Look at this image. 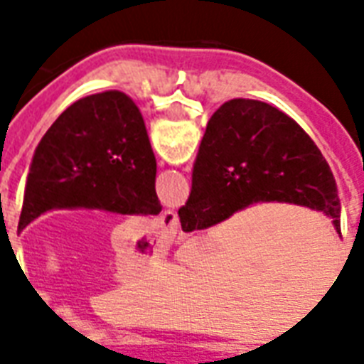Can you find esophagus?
<instances>
[{
	"mask_svg": "<svg viewBox=\"0 0 364 364\" xmlns=\"http://www.w3.org/2000/svg\"><path fill=\"white\" fill-rule=\"evenodd\" d=\"M160 225L164 228L166 232L176 234L177 228H179V219L173 211H164L162 215H160Z\"/></svg>",
	"mask_w": 364,
	"mask_h": 364,
	"instance_id": "esophagus-1",
	"label": "esophagus"
}]
</instances>
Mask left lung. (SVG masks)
Returning a JSON list of instances; mask_svg holds the SVG:
<instances>
[{
	"label": "left lung",
	"instance_id": "1",
	"mask_svg": "<svg viewBox=\"0 0 364 364\" xmlns=\"http://www.w3.org/2000/svg\"><path fill=\"white\" fill-rule=\"evenodd\" d=\"M156 160L137 105L119 90L70 105L37 145L18 232L50 210L159 215Z\"/></svg>",
	"mask_w": 364,
	"mask_h": 364
}]
</instances>
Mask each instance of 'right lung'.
Instances as JSON below:
<instances>
[{"label": "right lung", "mask_w": 364, "mask_h": 364, "mask_svg": "<svg viewBox=\"0 0 364 364\" xmlns=\"http://www.w3.org/2000/svg\"><path fill=\"white\" fill-rule=\"evenodd\" d=\"M257 202L323 211L340 232L338 188L311 137L264 102L230 100L208 122L179 221L185 232L202 230Z\"/></svg>", "instance_id": "1"}]
</instances>
